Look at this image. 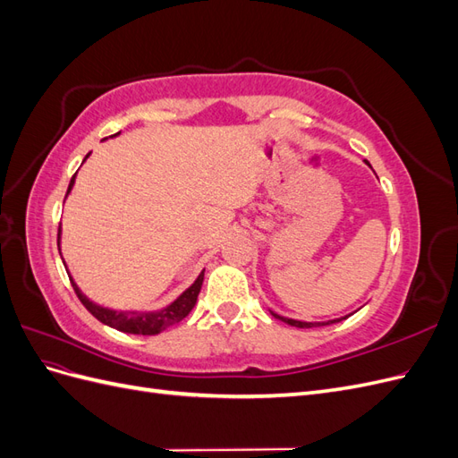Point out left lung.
Listing matches in <instances>:
<instances>
[{
	"mask_svg": "<svg viewBox=\"0 0 458 458\" xmlns=\"http://www.w3.org/2000/svg\"><path fill=\"white\" fill-rule=\"evenodd\" d=\"M271 315L275 317V318H279V321H283V323H286V325H290V327H298V328H313V327H325V325H330V323H338L340 318H335V321H327V323H303V321H296V318H288V317H283V315H276V313H273L271 311ZM350 317V315H348ZM342 318H345V317H342Z\"/></svg>",
	"mask_w": 458,
	"mask_h": 458,
	"instance_id": "obj_1",
	"label": "left lung"
}]
</instances>
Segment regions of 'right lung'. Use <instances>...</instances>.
I'll return each mask as SVG.
<instances>
[{
  "label": "right lung",
  "mask_w": 458,
  "mask_h": 458,
  "mask_svg": "<svg viewBox=\"0 0 458 458\" xmlns=\"http://www.w3.org/2000/svg\"><path fill=\"white\" fill-rule=\"evenodd\" d=\"M114 135H118V133H114ZM74 179H76V174L71 179V185H68L66 195H68V192H71V189L74 185ZM59 242H61V229H59V234H57V246H59ZM202 281H204V271L199 275V279L192 283L182 296H179L175 301L170 303L168 308H164L160 311L140 313V311H114V310H106V308L97 306V303L89 301L84 294L80 293V288L71 279L72 288H74V293L78 294L80 301L84 303L86 310L95 318H99L101 323L113 327L116 330H120V332H128V335H143V336L158 335V332L165 330L168 327H172V325H175L179 321H183V318L191 313V310L195 308L199 293H200V288H202Z\"/></svg>",
  "instance_id": "right-lung-1"
}]
</instances>
